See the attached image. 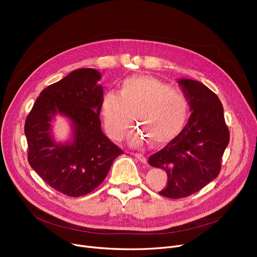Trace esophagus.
<instances>
[{"label":"esophagus","instance_id":"esophagus-1","mask_svg":"<svg viewBox=\"0 0 257 257\" xmlns=\"http://www.w3.org/2000/svg\"><path fill=\"white\" fill-rule=\"evenodd\" d=\"M133 155L136 156L141 161V163H143V164L147 163V159H146V157L143 154H141V153H133Z\"/></svg>","mask_w":257,"mask_h":257}]
</instances>
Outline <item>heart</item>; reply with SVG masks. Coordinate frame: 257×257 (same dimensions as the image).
<instances>
[{
    "instance_id": "b5f03b06",
    "label": "heart",
    "mask_w": 257,
    "mask_h": 257,
    "mask_svg": "<svg viewBox=\"0 0 257 257\" xmlns=\"http://www.w3.org/2000/svg\"><path fill=\"white\" fill-rule=\"evenodd\" d=\"M140 128L129 134L132 145L149 139L161 146L182 130L188 115L185 93L152 76H131L123 80L118 92L106 91L100 102V115L108 137L123 140L132 117Z\"/></svg>"
}]
</instances>
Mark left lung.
Segmentation results:
<instances>
[{"label":"left lung","instance_id":"left-lung-1","mask_svg":"<svg viewBox=\"0 0 257 257\" xmlns=\"http://www.w3.org/2000/svg\"><path fill=\"white\" fill-rule=\"evenodd\" d=\"M178 83L193 113L178 136L148 159L152 167L166 171L167 185L158 193L171 199L191 196L217 178L229 143L217 94L195 80L180 79Z\"/></svg>","mask_w":257,"mask_h":257}]
</instances>
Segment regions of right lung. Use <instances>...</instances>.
I'll return each instance as SVG.
<instances>
[{"mask_svg": "<svg viewBox=\"0 0 257 257\" xmlns=\"http://www.w3.org/2000/svg\"><path fill=\"white\" fill-rule=\"evenodd\" d=\"M100 79L93 69L72 72L40 92L25 121L29 165L47 184L70 197L92 192L123 154L101 129ZM57 113L72 120L71 143L57 144L51 138L50 120Z\"/></svg>", "mask_w": 257, "mask_h": 257, "instance_id": "right-lung-1", "label": "right lung"}]
</instances>
